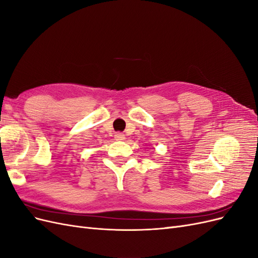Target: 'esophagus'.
Listing matches in <instances>:
<instances>
[{"mask_svg":"<svg viewBox=\"0 0 258 258\" xmlns=\"http://www.w3.org/2000/svg\"><path fill=\"white\" fill-rule=\"evenodd\" d=\"M114 138H115V140H117V141H123V140L126 139V138H124L123 134H121V132H116Z\"/></svg>","mask_w":258,"mask_h":258,"instance_id":"esophagus-1","label":"esophagus"}]
</instances>
